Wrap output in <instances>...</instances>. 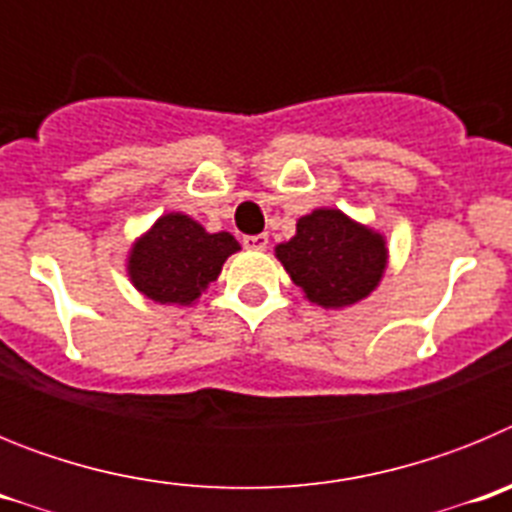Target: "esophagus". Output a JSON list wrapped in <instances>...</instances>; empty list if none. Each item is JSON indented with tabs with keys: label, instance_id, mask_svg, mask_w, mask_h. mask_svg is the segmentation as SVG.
Here are the masks:
<instances>
[{
	"label": "esophagus",
	"instance_id": "34e87169",
	"mask_svg": "<svg viewBox=\"0 0 512 512\" xmlns=\"http://www.w3.org/2000/svg\"><path fill=\"white\" fill-rule=\"evenodd\" d=\"M243 246H246L248 251H264V248L269 246V235H243Z\"/></svg>",
	"mask_w": 512,
	"mask_h": 512
}]
</instances>
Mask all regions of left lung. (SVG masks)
I'll return each mask as SVG.
<instances>
[{"instance_id": "obj_1", "label": "left lung", "mask_w": 512, "mask_h": 512, "mask_svg": "<svg viewBox=\"0 0 512 512\" xmlns=\"http://www.w3.org/2000/svg\"><path fill=\"white\" fill-rule=\"evenodd\" d=\"M277 259L305 297L320 307H348L369 297L387 266L384 238L341 210H312Z\"/></svg>"}]
</instances>
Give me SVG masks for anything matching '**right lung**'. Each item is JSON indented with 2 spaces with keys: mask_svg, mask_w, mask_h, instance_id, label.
Wrapping results in <instances>:
<instances>
[{
  "mask_svg": "<svg viewBox=\"0 0 512 512\" xmlns=\"http://www.w3.org/2000/svg\"><path fill=\"white\" fill-rule=\"evenodd\" d=\"M238 248L230 233H207L192 217L169 212L158 217L130 251V282L138 292L164 305H192Z\"/></svg>",
  "mask_w": 512,
  "mask_h": 512,
  "instance_id": "1",
  "label": "right lung"
}]
</instances>
